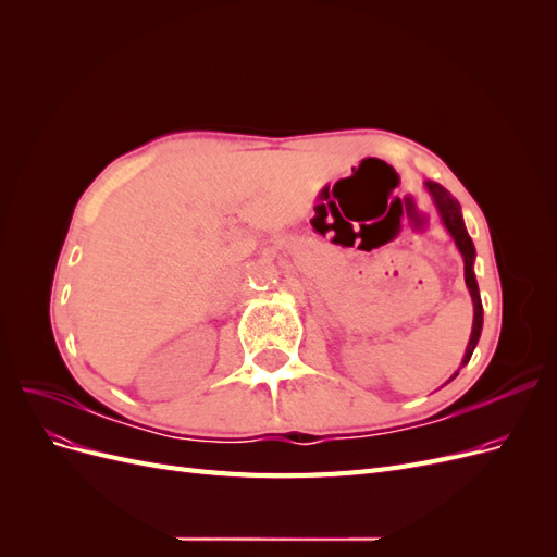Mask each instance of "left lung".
I'll return each mask as SVG.
<instances>
[{
	"mask_svg": "<svg viewBox=\"0 0 557 557\" xmlns=\"http://www.w3.org/2000/svg\"><path fill=\"white\" fill-rule=\"evenodd\" d=\"M425 188L430 190L432 199H434V207L436 211H440L442 221L446 225V230L450 232V237L455 242V246L460 248L462 252V260H465V283L469 288V295H471V301H474V325H471V336H469V344H467V352L462 358V367L469 362L471 352H474L476 344H479V336H481V327H483V305H481V295H479V285H476V276H474V258H476V248L474 244H471V237L467 234V227H465V221H462V211H460V201L455 199L444 185L440 183H432L428 181ZM458 376V372H455L450 376V381Z\"/></svg>",
	"mask_w": 557,
	"mask_h": 557,
	"instance_id": "left-lung-1",
	"label": "left lung"
}]
</instances>
